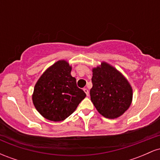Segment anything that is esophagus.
<instances>
[{
    "instance_id": "34e87169",
    "label": "esophagus",
    "mask_w": 160,
    "mask_h": 160,
    "mask_svg": "<svg viewBox=\"0 0 160 160\" xmlns=\"http://www.w3.org/2000/svg\"><path fill=\"white\" fill-rule=\"evenodd\" d=\"M83 91L85 92V93L86 94V95H87V96H89V90H88V89H86V88H84Z\"/></svg>"
}]
</instances>
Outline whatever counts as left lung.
<instances>
[{
	"label": "left lung",
	"instance_id": "left-lung-1",
	"mask_svg": "<svg viewBox=\"0 0 160 160\" xmlns=\"http://www.w3.org/2000/svg\"><path fill=\"white\" fill-rule=\"evenodd\" d=\"M91 101L100 114L108 119L120 117L132 102V88L122 73L102 62L92 68Z\"/></svg>",
	"mask_w": 160,
	"mask_h": 160
}]
</instances>
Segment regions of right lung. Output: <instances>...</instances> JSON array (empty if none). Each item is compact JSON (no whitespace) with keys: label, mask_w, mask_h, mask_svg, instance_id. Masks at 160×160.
Masks as SVG:
<instances>
[{"label":"right lung","mask_w":160,"mask_h":160,"mask_svg":"<svg viewBox=\"0 0 160 160\" xmlns=\"http://www.w3.org/2000/svg\"><path fill=\"white\" fill-rule=\"evenodd\" d=\"M71 68L67 61L59 60L46 70L34 86L33 104L47 120H65L86 96L71 76Z\"/></svg>","instance_id":"right-lung-1"}]
</instances>
